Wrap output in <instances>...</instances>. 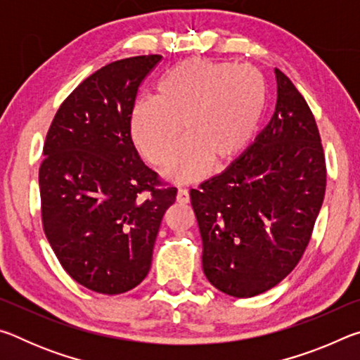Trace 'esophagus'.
<instances>
[{"label": "esophagus", "mask_w": 360, "mask_h": 360, "mask_svg": "<svg viewBox=\"0 0 360 360\" xmlns=\"http://www.w3.org/2000/svg\"><path fill=\"white\" fill-rule=\"evenodd\" d=\"M176 202L181 203V205H186V203L191 202V197H188V192L186 191V188H179L178 195H176Z\"/></svg>", "instance_id": "esophagus-1"}]
</instances>
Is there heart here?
I'll list each match as a JSON object with an SVG mask.
<instances>
[{"mask_svg": "<svg viewBox=\"0 0 360 360\" xmlns=\"http://www.w3.org/2000/svg\"><path fill=\"white\" fill-rule=\"evenodd\" d=\"M268 98L264 75L252 66L188 58L155 84L154 100L139 101L131 112V136L146 160L167 165L174 182H193L245 154L259 130Z\"/></svg>", "mask_w": 360, "mask_h": 360, "instance_id": "heart-1", "label": "heart"}]
</instances>
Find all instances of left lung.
<instances>
[{
  "mask_svg": "<svg viewBox=\"0 0 360 360\" xmlns=\"http://www.w3.org/2000/svg\"><path fill=\"white\" fill-rule=\"evenodd\" d=\"M276 108L238 160L191 191L203 271L224 294L248 298L294 270L326 193V158L311 109L278 68Z\"/></svg>",
  "mask_w": 360,
  "mask_h": 360,
  "instance_id": "8db88e82",
  "label": "left lung"
}]
</instances>
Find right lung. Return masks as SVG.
I'll list each match as a JSON object with an SVG mask.
<instances>
[{
    "instance_id": "1",
    "label": "right lung",
    "mask_w": 360,
    "mask_h": 360,
    "mask_svg": "<svg viewBox=\"0 0 360 360\" xmlns=\"http://www.w3.org/2000/svg\"><path fill=\"white\" fill-rule=\"evenodd\" d=\"M162 56L117 60L72 90L53 117L39 167L42 227L65 271L98 294L148 276L176 187L143 163L131 139L139 84Z\"/></svg>"
}]
</instances>
